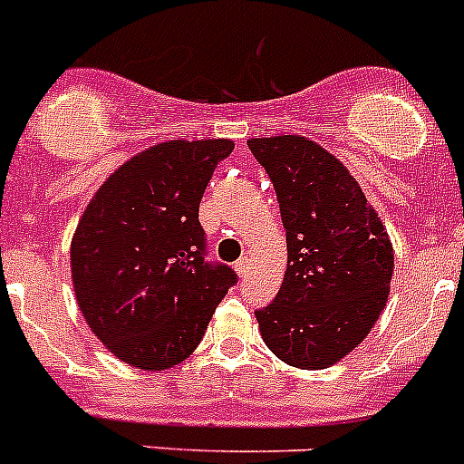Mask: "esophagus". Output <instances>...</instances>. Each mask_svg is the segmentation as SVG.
<instances>
[{
    "instance_id": "34e87169",
    "label": "esophagus",
    "mask_w": 464,
    "mask_h": 464,
    "mask_svg": "<svg viewBox=\"0 0 464 464\" xmlns=\"http://www.w3.org/2000/svg\"><path fill=\"white\" fill-rule=\"evenodd\" d=\"M248 269H250L248 257H241V260L235 265V271H237V274H239V278H244V276L248 274Z\"/></svg>"
}]
</instances>
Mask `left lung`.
<instances>
[{
	"label": "left lung",
	"mask_w": 464,
	"mask_h": 464,
	"mask_svg": "<svg viewBox=\"0 0 464 464\" xmlns=\"http://www.w3.org/2000/svg\"><path fill=\"white\" fill-rule=\"evenodd\" d=\"M266 169L287 232V269L257 310L266 347L301 371L350 354L384 310L393 246L350 169L301 135L248 140Z\"/></svg>",
	"instance_id": "1"
}]
</instances>
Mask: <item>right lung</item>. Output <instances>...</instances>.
Returning <instances> with one entry per match:
<instances>
[{
  "label": "right lung",
  "mask_w": 464,
  "mask_h": 464,
  "mask_svg": "<svg viewBox=\"0 0 464 464\" xmlns=\"http://www.w3.org/2000/svg\"><path fill=\"white\" fill-rule=\"evenodd\" d=\"M232 140H169L119 165L87 204L71 276L84 322L117 359L168 371L193 354L237 283L204 262L199 199Z\"/></svg>",
  "instance_id": "obj_1"
}]
</instances>
